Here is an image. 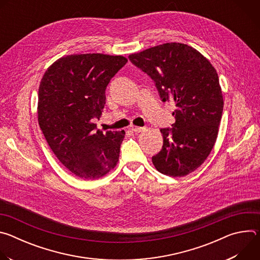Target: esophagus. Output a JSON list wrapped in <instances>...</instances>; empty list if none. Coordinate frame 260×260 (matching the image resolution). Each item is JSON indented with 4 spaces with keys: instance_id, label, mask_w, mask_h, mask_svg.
I'll return each instance as SVG.
<instances>
[{
    "instance_id": "1",
    "label": "esophagus",
    "mask_w": 260,
    "mask_h": 260,
    "mask_svg": "<svg viewBox=\"0 0 260 260\" xmlns=\"http://www.w3.org/2000/svg\"><path fill=\"white\" fill-rule=\"evenodd\" d=\"M131 129H132L133 132H135V133H141V132H143L145 128H144V127H140V126L132 125V126H131Z\"/></svg>"
}]
</instances>
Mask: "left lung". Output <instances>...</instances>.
Wrapping results in <instances>:
<instances>
[{"mask_svg": "<svg viewBox=\"0 0 260 260\" xmlns=\"http://www.w3.org/2000/svg\"><path fill=\"white\" fill-rule=\"evenodd\" d=\"M129 60L154 81L162 102L174 101L173 128H161L155 169L170 177L196 171L209 156L223 111L215 68L201 52L182 43H165L129 54Z\"/></svg>", "mask_w": 260, "mask_h": 260, "instance_id": "8db88e82", "label": "left lung"}]
</instances>
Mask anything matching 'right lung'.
I'll list each match as a JSON object with an SVG mask.
<instances>
[{
	"label": "right lung",
	"mask_w": 260,
	"mask_h": 260,
	"mask_svg": "<svg viewBox=\"0 0 260 260\" xmlns=\"http://www.w3.org/2000/svg\"><path fill=\"white\" fill-rule=\"evenodd\" d=\"M127 62L122 55L71 54L45 72L38 93V121L58 160L84 180L99 179L119 158L124 131L96 129L106 87Z\"/></svg>",
	"instance_id": "obj_1"
}]
</instances>
